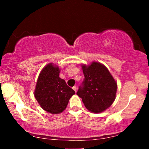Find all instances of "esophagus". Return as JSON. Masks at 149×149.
<instances>
[{"mask_svg":"<svg viewBox=\"0 0 149 149\" xmlns=\"http://www.w3.org/2000/svg\"><path fill=\"white\" fill-rule=\"evenodd\" d=\"M72 89H73V90H74L75 92H77V87L76 86H74L72 87Z\"/></svg>","mask_w":149,"mask_h":149,"instance_id":"1","label":"esophagus"}]
</instances>
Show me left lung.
I'll return each mask as SVG.
<instances>
[{
    "label": "left lung",
    "mask_w": 149,
    "mask_h": 149,
    "mask_svg": "<svg viewBox=\"0 0 149 149\" xmlns=\"http://www.w3.org/2000/svg\"><path fill=\"white\" fill-rule=\"evenodd\" d=\"M85 79L77 94L85 107L93 113H101L111 106L115 99L117 85L107 67L93 62L82 65Z\"/></svg>",
    "instance_id": "8db88e82"
}]
</instances>
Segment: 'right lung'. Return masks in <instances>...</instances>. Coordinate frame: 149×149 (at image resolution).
Returning a JSON list of instances; mask_svg holds the SVG:
<instances>
[{
  "mask_svg": "<svg viewBox=\"0 0 149 149\" xmlns=\"http://www.w3.org/2000/svg\"><path fill=\"white\" fill-rule=\"evenodd\" d=\"M58 66L49 64L38 76L34 96L40 107L52 114L62 113L75 91L60 78Z\"/></svg>",
  "mask_w": 149,
  "mask_h": 149,
  "instance_id": "1",
  "label": "right lung"
}]
</instances>
